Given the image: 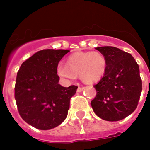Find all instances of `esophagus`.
Returning a JSON list of instances; mask_svg holds the SVG:
<instances>
[{
	"instance_id": "esophagus-1",
	"label": "esophagus",
	"mask_w": 150,
	"mask_h": 150,
	"mask_svg": "<svg viewBox=\"0 0 150 150\" xmlns=\"http://www.w3.org/2000/svg\"><path fill=\"white\" fill-rule=\"evenodd\" d=\"M83 90H84V87H79L77 89V92L80 93V92H82Z\"/></svg>"
}]
</instances>
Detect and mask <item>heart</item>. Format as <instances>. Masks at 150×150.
<instances>
[{"instance_id":"obj_1","label":"heart","mask_w":150,"mask_h":150,"mask_svg":"<svg viewBox=\"0 0 150 150\" xmlns=\"http://www.w3.org/2000/svg\"><path fill=\"white\" fill-rule=\"evenodd\" d=\"M107 69L105 57L99 52H77L67 57V65L60 64L57 75L67 80H75L79 75L86 83H94L105 75Z\"/></svg>"}]
</instances>
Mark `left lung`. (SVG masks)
<instances>
[{
    "label": "left lung",
    "mask_w": 150,
    "mask_h": 150,
    "mask_svg": "<svg viewBox=\"0 0 150 150\" xmlns=\"http://www.w3.org/2000/svg\"><path fill=\"white\" fill-rule=\"evenodd\" d=\"M107 60V69L91 101L93 112L107 121H119L137 108L142 91L139 64L128 52L112 46L97 47Z\"/></svg>",
    "instance_id": "8db88e82"
}]
</instances>
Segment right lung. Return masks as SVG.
I'll use <instances>...</instances> for the list:
<instances>
[{
  "label": "right lung",
  "mask_w": 150,
  "mask_h": 150,
  "mask_svg": "<svg viewBox=\"0 0 150 150\" xmlns=\"http://www.w3.org/2000/svg\"><path fill=\"white\" fill-rule=\"evenodd\" d=\"M69 50H43L22 64L17 72L15 99L22 119L35 128L50 130L66 119L76 86L59 84L57 67Z\"/></svg>",
  "instance_id": "right-lung-1"
}]
</instances>
